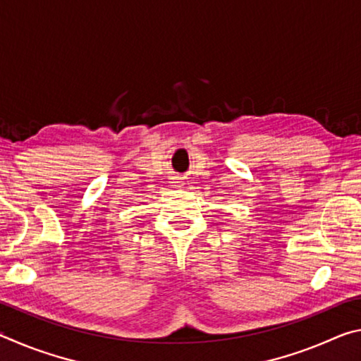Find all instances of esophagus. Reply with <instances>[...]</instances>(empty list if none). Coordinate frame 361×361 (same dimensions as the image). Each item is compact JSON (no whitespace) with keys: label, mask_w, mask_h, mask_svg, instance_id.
Here are the masks:
<instances>
[{"label":"esophagus","mask_w":361,"mask_h":361,"mask_svg":"<svg viewBox=\"0 0 361 361\" xmlns=\"http://www.w3.org/2000/svg\"><path fill=\"white\" fill-rule=\"evenodd\" d=\"M173 186H176V188H181V186H183V183H181L180 180H175V181H173Z\"/></svg>","instance_id":"1"}]
</instances>
